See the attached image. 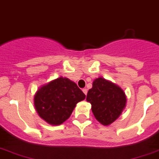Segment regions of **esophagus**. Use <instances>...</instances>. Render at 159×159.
Masks as SVG:
<instances>
[{
  "instance_id": "1",
  "label": "esophagus",
  "mask_w": 159,
  "mask_h": 159,
  "mask_svg": "<svg viewBox=\"0 0 159 159\" xmlns=\"http://www.w3.org/2000/svg\"><path fill=\"white\" fill-rule=\"evenodd\" d=\"M82 91H83L84 94H85V95H86V94H87V89H86V88L82 89Z\"/></svg>"
}]
</instances>
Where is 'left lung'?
Returning a JSON list of instances; mask_svg holds the SVG:
<instances>
[{"mask_svg":"<svg viewBox=\"0 0 159 159\" xmlns=\"http://www.w3.org/2000/svg\"><path fill=\"white\" fill-rule=\"evenodd\" d=\"M91 110L98 122L109 126L118 118L126 104V96L120 86L103 77L94 80L86 95Z\"/></svg>","mask_w":159,"mask_h":159,"instance_id":"1","label":"left lung"}]
</instances>
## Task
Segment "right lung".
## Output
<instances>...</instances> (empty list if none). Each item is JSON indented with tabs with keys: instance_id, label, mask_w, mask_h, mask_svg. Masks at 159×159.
I'll list each match as a JSON object with an SVG mask.
<instances>
[{
	"instance_id": "add662e5",
	"label": "right lung",
	"mask_w": 159,
	"mask_h": 159,
	"mask_svg": "<svg viewBox=\"0 0 159 159\" xmlns=\"http://www.w3.org/2000/svg\"><path fill=\"white\" fill-rule=\"evenodd\" d=\"M85 98V94L75 82L60 77L37 90L34 95V106L44 121L58 126L70 117L76 104Z\"/></svg>"
}]
</instances>
